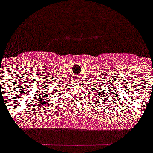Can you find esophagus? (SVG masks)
Instances as JSON below:
<instances>
[{
	"label": "esophagus",
	"mask_w": 153,
	"mask_h": 153,
	"mask_svg": "<svg viewBox=\"0 0 153 153\" xmlns=\"http://www.w3.org/2000/svg\"><path fill=\"white\" fill-rule=\"evenodd\" d=\"M80 79H81V76H80V75H76V76H75V80H76V81H79Z\"/></svg>",
	"instance_id": "esophagus-1"
}]
</instances>
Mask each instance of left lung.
I'll list each match as a JSON object with an SVG mask.
<instances>
[{"instance_id": "obj_1", "label": "left lung", "mask_w": 153, "mask_h": 153, "mask_svg": "<svg viewBox=\"0 0 153 153\" xmlns=\"http://www.w3.org/2000/svg\"><path fill=\"white\" fill-rule=\"evenodd\" d=\"M97 95H98V94H97ZM100 95H101V96H103V94H101V93H100Z\"/></svg>"}]
</instances>
